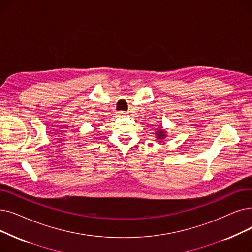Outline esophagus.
<instances>
[{"instance_id": "esophagus-1", "label": "esophagus", "mask_w": 252, "mask_h": 252, "mask_svg": "<svg viewBox=\"0 0 252 252\" xmlns=\"http://www.w3.org/2000/svg\"><path fill=\"white\" fill-rule=\"evenodd\" d=\"M118 115H119V116H126V111H119V112H118Z\"/></svg>"}]
</instances>
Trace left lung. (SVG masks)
<instances>
[{
	"label": "left lung",
	"instance_id": "obj_1",
	"mask_svg": "<svg viewBox=\"0 0 252 252\" xmlns=\"http://www.w3.org/2000/svg\"><path fill=\"white\" fill-rule=\"evenodd\" d=\"M157 135H158V139H163V138H165V132H163V130H159V132H158L157 133Z\"/></svg>",
	"mask_w": 252,
	"mask_h": 252
}]
</instances>
